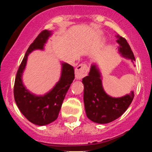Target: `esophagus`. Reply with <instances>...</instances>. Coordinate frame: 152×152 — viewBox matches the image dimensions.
<instances>
[{
  "instance_id": "obj_1",
  "label": "esophagus",
  "mask_w": 152,
  "mask_h": 152,
  "mask_svg": "<svg viewBox=\"0 0 152 152\" xmlns=\"http://www.w3.org/2000/svg\"><path fill=\"white\" fill-rule=\"evenodd\" d=\"M88 67L85 64H80L75 68V77L77 80H81L87 75L88 72Z\"/></svg>"
}]
</instances>
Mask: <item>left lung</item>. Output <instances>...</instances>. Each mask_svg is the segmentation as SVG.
Returning a JSON list of instances; mask_svg holds the SVG:
<instances>
[{
  "mask_svg": "<svg viewBox=\"0 0 152 152\" xmlns=\"http://www.w3.org/2000/svg\"><path fill=\"white\" fill-rule=\"evenodd\" d=\"M118 52L123 58L135 61L133 52L124 38L116 35ZM102 75L97 63L91 64L88 76L82 79L84 103L86 115L94 123L106 124L121 116L134 98V91L121 97H113L105 92L102 84Z\"/></svg>",
  "mask_w": 152,
  "mask_h": 152,
  "instance_id": "obj_1",
  "label": "left lung"
}]
</instances>
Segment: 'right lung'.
<instances>
[{
	"mask_svg": "<svg viewBox=\"0 0 152 152\" xmlns=\"http://www.w3.org/2000/svg\"><path fill=\"white\" fill-rule=\"evenodd\" d=\"M52 35V31L43 30L29 45L17 71L14 83L13 94L19 110L29 122L37 126H45L57 119L64 96L75 79L73 66L61 61L59 80L49 92L43 95H36L24 85L23 74L28 56L35 50H44V46Z\"/></svg>",
	"mask_w": 152,
	"mask_h": 152,
	"instance_id": "obj_1",
	"label": "right lung"
}]
</instances>
